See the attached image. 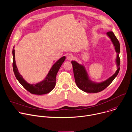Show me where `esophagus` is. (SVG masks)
<instances>
[{"label":"esophagus","instance_id":"obj_1","mask_svg":"<svg viewBox=\"0 0 132 132\" xmlns=\"http://www.w3.org/2000/svg\"><path fill=\"white\" fill-rule=\"evenodd\" d=\"M67 58L69 60H71L73 58V55L72 54H68V55L67 56Z\"/></svg>","mask_w":132,"mask_h":132}]
</instances>
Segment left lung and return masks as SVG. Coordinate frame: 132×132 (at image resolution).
Returning a JSON list of instances; mask_svg holds the SVG:
<instances>
[{
  "mask_svg": "<svg viewBox=\"0 0 132 132\" xmlns=\"http://www.w3.org/2000/svg\"><path fill=\"white\" fill-rule=\"evenodd\" d=\"M107 34L111 39V40L115 47L116 51L117 53L116 62L118 66V69L115 73L111 77L101 83H93L89 79L87 74L83 65H80L76 61L71 62L75 82L79 88L85 92L98 93L102 91L111 84V83L117 77L119 72V65L120 63V60L119 57V53L120 51V43L112 31H108L107 32Z\"/></svg>",
  "mask_w": 132,
  "mask_h": 132,
  "instance_id": "obj_1",
  "label": "left lung"
}]
</instances>
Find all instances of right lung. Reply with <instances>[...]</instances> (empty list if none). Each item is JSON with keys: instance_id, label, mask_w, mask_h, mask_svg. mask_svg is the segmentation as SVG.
I'll return each mask as SVG.
<instances>
[{"instance_id": "right-lung-1", "label": "right lung", "mask_w": 132, "mask_h": 132, "mask_svg": "<svg viewBox=\"0 0 132 132\" xmlns=\"http://www.w3.org/2000/svg\"><path fill=\"white\" fill-rule=\"evenodd\" d=\"M13 57V70L15 76L20 84L29 92L33 94L42 95L50 92L55 86L56 76L62 64L65 60V56L61 57L52 67L45 79L36 84H30L28 83L20 74L16 66L15 61V50H12Z\"/></svg>"}]
</instances>
